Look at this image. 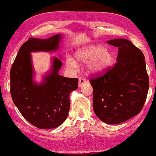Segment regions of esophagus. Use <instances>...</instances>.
Returning a JSON list of instances; mask_svg holds the SVG:
<instances>
[{
    "instance_id": "34e87169",
    "label": "esophagus",
    "mask_w": 156,
    "mask_h": 156,
    "mask_svg": "<svg viewBox=\"0 0 156 156\" xmlns=\"http://www.w3.org/2000/svg\"><path fill=\"white\" fill-rule=\"evenodd\" d=\"M87 83V81L84 78H79V87H81L84 84H85Z\"/></svg>"
}]
</instances>
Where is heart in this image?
<instances>
[{
	"label": "heart",
	"mask_w": 156,
	"mask_h": 156,
	"mask_svg": "<svg viewBox=\"0 0 156 156\" xmlns=\"http://www.w3.org/2000/svg\"><path fill=\"white\" fill-rule=\"evenodd\" d=\"M75 58L81 64H87V71L91 74L103 73L113 62L112 51L100 45H92L76 51ZM66 64L68 68L76 69L78 64L75 59L68 56Z\"/></svg>",
	"instance_id": "obj_1"
}]
</instances>
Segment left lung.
Segmentation results:
<instances>
[{"mask_svg":"<svg viewBox=\"0 0 156 156\" xmlns=\"http://www.w3.org/2000/svg\"><path fill=\"white\" fill-rule=\"evenodd\" d=\"M107 44L119 48L116 63L101 76L91 78L93 108L108 124H120L142 110L149 88L143 53L129 40L114 39Z\"/></svg>","mask_w":156,"mask_h":156,"instance_id":"left-lung-1","label":"left lung"}]
</instances>
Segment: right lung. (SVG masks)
I'll use <instances>...</instances> for the list:
<instances>
[{"label": "right lung", "instance_id": "right-lung-1", "mask_svg": "<svg viewBox=\"0 0 156 156\" xmlns=\"http://www.w3.org/2000/svg\"><path fill=\"white\" fill-rule=\"evenodd\" d=\"M62 34L48 39L30 38L19 50L10 70V92L14 104L32 125L40 129H53L62 124L69 111V95L78 87V79L58 74L62 66L53 57L49 72L41 83L34 80L32 52L58 50Z\"/></svg>", "mask_w": 156, "mask_h": 156}]
</instances>
